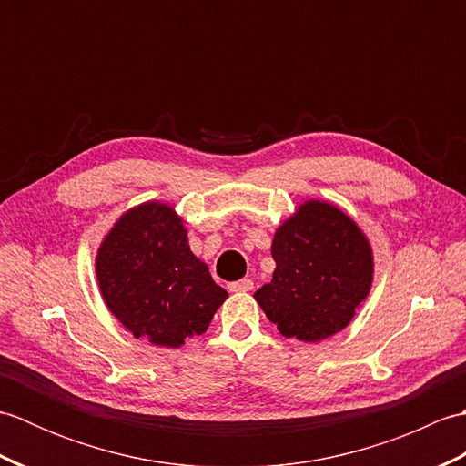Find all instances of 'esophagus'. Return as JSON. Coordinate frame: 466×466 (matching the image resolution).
Wrapping results in <instances>:
<instances>
[{
    "mask_svg": "<svg viewBox=\"0 0 466 466\" xmlns=\"http://www.w3.org/2000/svg\"><path fill=\"white\" fill-rule=\"evenodd\" d=\"M228 289H230V292H250L254 289V282L250 279H242L228 284Z\"/></svg>",
    "mask_w": 466,
    "mask_h": 466,
    "instance_id": "obj_1",
    "label": "esophagus"
}]
</instances>
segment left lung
Listing matches in <instances>:
<instances>
[{
    "label": "left lung",
    "instance_id": "1",
    "mask_svg": "<svg viewBox=\"0 0 466 466\" xmlns=\"http://www.w3.org/2000/svg\"><path fill=\"white\" fill-rule=\"evenodd\" d=\"M272 258V280L254 299L286 339H330L350 324L370 292L372 246L330 202L300 204L274 232Z\"/></svg>",
    "mask_w": 466,
    "mask_h": 466
}]
</instances>
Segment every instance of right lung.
<instances>
[{
	"label": "right lung",
	"mask_w": 466,
	"mask_h": 466,
	"mask_svg": "<svg viewBox=\"0 0 466 466\" xmlns=\"http://www.w3.org/2000/svg\"><path fill=\"white\" fill-rule=\"evenodd\" d=\"M107 309L136 339L180 349L210 326L228 299L187 244L174 206L144 202L117 218L96 256Z\"/></svg>",
	"instance_id": "add662e5"
}]
</instances>
